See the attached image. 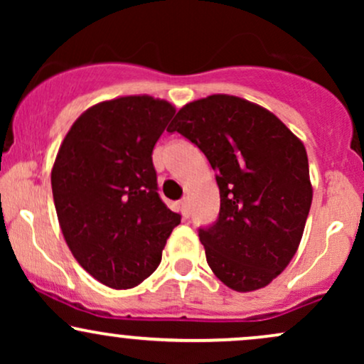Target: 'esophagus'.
<instances>
[{
    "label": "esophagus",
    "instance_id": "obj_1",
    "mask_svg": "<svg viewBox=\"0 0 364 364\" xmlns=\"http://www.w3.org/2000/svg\"><path fill=\"white\" fill-rule=\"evenodd\" d=\"M179 208H181V214L185 219H188L190 217V205H188V200L183 198L181 202H179Z\"/></svg>",
    "mask_w": 364,
    "mask_h": 364
}]
</instances>
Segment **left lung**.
Returning <instances> with one entry per match:
<instances>
[{
    "mask_svg": "<svg viewBox=\"0 0 364 364\" xmlns=\"http://www.w3.org/2000/svg\"><path fill=\"white\" fill-rule=\"evenodd\" d=\"M168 132L215 171L219 215L198 228L212 272L235 291L265 287L294 257L311 207L304 145L272 112L235 95L186 104Z\"/></svg>",
    "mask_w": 364,
    "mask_h": 364,
    "instance_id": "left-lung-1",
    "label": "left lung"
}]
</instances>
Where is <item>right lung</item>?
I'll use <instances>...</instances> for the list:
<instances>
[{
	"label": "right lung",
	"mask_w": 364,
	"mask_h": 364,
	"mask_svg": "<svg viewBox=\"0 0 364 364\" xmlns=\"http://www.w3.org/2000/svg\"><path fill=\"white\" fill-rule=\"evenodd\" d=\"M174 107L149 95L101 102L73 123L51 186L63 236L92 277L129 289L161 263L181 215L157 193L152 150Z\"/></svg>",
	"instance_id": "obj_1"
}]
</instances>
